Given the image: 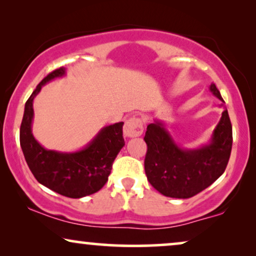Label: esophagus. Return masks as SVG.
Wrapping results in <instances>:
<instances>
[{"label": "esophagus", "mask_w": 256, "mask_h": 256, "mask_svg": "<svg viewBox=\"0 0 256 256\" xmlns=\"http://www.w3.org/2000/svg\"><path fill=\"white\" fill-rule=\"evenodd\" d=\"M124 132L127 138H138L143 132V121L140 118H129L124 122Z\"/></svg>", "instance_id": "1"}]
</instances>
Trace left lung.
<instances>
[{
    "label": "left lung",
    "mask_w": 256,
    "mask_h": 256,
    "mask_svg": "<svg viewBox=\"0 0 256 256\" xmlns=\"http://www.w3.org/2000/svg\"><path fill=\"white\" fill-rule=\"evenodd\" d=\"M210 90L222 100L211 84ZM144 170L149 183L171 198H191L214 183L225 171L232 150V124L225 108L211 142L197 149H183L174 141L164 124L155 120L146 127Z\"/></svg>",
    "instance_id": "left-lung-1"
}]
</instances>
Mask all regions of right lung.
Segmentation results:
<instances>
[{
  "label": "right lung",
  "mask_w": 256,
  "mask_h": 256,
  "mask_svg": "<svg viewBox=\"0 0 256 256\" xmlns=\"http://www.w3.org/2000/svg\"><path fill=\"white\" fill-rule=\"evenodd\" d=\"M62 76H65L64 68L48 73L28 99L20 124V142L28 166L40 184L65 197L82 198L96 194L107 183L115 157L124 146V122L102 128L79 152H59L43 148L31 132L32 102L42 86Z\"/></svg>",
  "instance_id": "obj_1"
}]
</instances>
